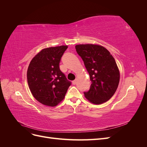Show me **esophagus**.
I'll return each mask as SVG.
<instances>
[{"label":"esophagus","instance_id":"34e87169","mask_svg":"<svg viewBox=\"0 0 147 147\" xmlns=\"http://www.w3.org/2000/svg\"><path fill=\"white\" fill-rule=\"evenodd\" d=\"M77 80H75L72 81V84H77Z\"/></svg>","mask_w":147,"mask_h":147}]
</instances>
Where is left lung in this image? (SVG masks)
<instances>
[{"label": "left lung", "instance_id": "8db88e82", "mask_svg": "<svg viewBox=\"0 0 147 147\" xmlns=\"http://www.w3.org/2000/svg\"><path fill=\"white\" fill-rule=\"evenodd\" d=\"M90 75L91 84L86 99L96 105L108 101L116 92L120 74L114 57L107 49L96 44H80L75 46Z\"/></svg>", "mask_w": 147, "mask_h": 147}]
</instances>
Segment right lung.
<instances>
[{"instance_id":"1","label":"right lung","mask_w":147,"mask_h":147,"mask_svg":"<svg viewBox=\"0 0 147 147\" xmlns=\"http://www.w3.org/2000/svg\"><path fill=\"white\" fill-rule=\"evenodd\" d=\"M67 45L44 48L31 60L27 72L30 91L40 103L55 107L64 99L70 82L59 69Z\"/></svg>"}]
</instances>
